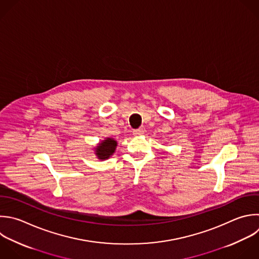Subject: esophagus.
Listing matches in <instances>:
<instances>
[{"label": "esophagus", "mask_w": 259, "mask_h": 259, "mask_svg": "<svg viewBox=\"0 0 259 259\" xmlns=\"http://www.w3.org/2000/svg\"><path fill=\"white\" fill-rule=\"evenodd\" d=\"M133 133H134V136H142L144 134V130L143 128H137Z\"/></svg>", "instance_id": "34e87169"}]
</instances>
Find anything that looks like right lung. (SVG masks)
Listing matches in <instances>:
<instances>
[{"mask_svg": "<svg viewBox=\"0 0 259 259\" xmlns=\"http://www.w3.org/2000/svg\"><path fill=\"white\" fill-rule=\"evenodd\" d=\"M115 147L116 142L113 139H106L96 148V155L101 160L107 159L114 153Z\"/></svg>", "mask_w": 259, "mask_h": 259, "instance_id": "1", "label": "right lung"}]
</instances>
